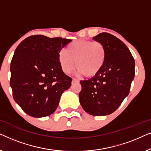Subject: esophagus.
Here are the masks:
<instances>
[{
    "label": "esophagus",
    "mask_w": 151,
    "mask_h": 151,
    "mask_svg": "<svg viewBox=\"0 0 151 151\" xmlns=\"http://www.w3.org/2000/svg\"><path fill=\"white\" fill-rule=\"evenodd\" d=\"M72 82H79V80H77V79H76V78H73V80H72Z\"/></svg>",
    "instance_id": "1"
}]
</instances>
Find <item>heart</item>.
<instances>
[{
  "mask_svg": "<svg viewBox=\"0 0 151 151\" xmlns=\"http://www.w3.org/2000/svg\"><path fill=\"white\" fill-rule=\"evenodd\" d=\"M106 58V49L100 42L80 40L68 45L66 51L58 53L60 67L65 73L76 68L78 73L92 77L102 69Z\"/></svg>",
  "mask_w": 151,
  "mask_h": 151,
  "instance_id": "b5f03b06",
  "label": "heart"
}]
</instances>
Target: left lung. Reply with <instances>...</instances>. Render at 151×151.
I'll list each match as a JSON object with an SVG mask.
<instances>
[{"label": "left lung", "instance_id": "8db88e82", "mask_svg": "<svg viewBox=\"0 0 151 151\" xmlns=\"http://www.w3.org/2000/svg\"><path fill=\"white\" fill-rule=\"evenodd\" d=\"M93 39L102 43L106 58L98 73L80 81V102L88 114L102 116L116 111L129 95L135 76V60L127 45L113 35L103 32Z\"/></svg>", "mask_w": 151, "mask_h": 151}]
</instances>
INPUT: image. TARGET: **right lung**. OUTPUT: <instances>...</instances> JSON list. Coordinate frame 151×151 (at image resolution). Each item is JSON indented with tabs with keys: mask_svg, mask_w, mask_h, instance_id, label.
Returning a JSON list of instances; mask_svg holds the SVG:
<instances>
[{
	"mask_svg": "<svg viewBox=\"0 0 151 151\" xmlns=\"http://www.w3.org/2000/svg\"><path fill=\"white\" fill-rule=\"evenodd\" d=\"M71 40L34 35L20 43L14 51L10 86L15 102L27 114L46 117L54 112L72 79L62 70L58 53Z\"/></svg>",
	"mask_w": 151,
	"mask_h": 151,
	"instance_id": "1",
	"label": "right lung"
}]
</instances>
